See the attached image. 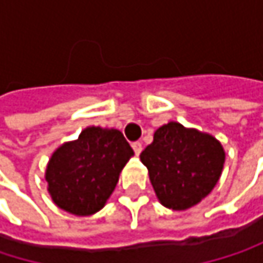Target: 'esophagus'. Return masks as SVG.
Wrapping results in <instances>:
<instances>
[{"label": "esophagus", "mask_w": 263, "mask_h": 263, "mask_svg": "<svg viewBox=\"0 0 263 263\" xmlns=\"http://www.w3.org/2000/svg\"><path fill=\"white\" fill-rule=\"evenodd\" d=\"M132 149H134V152L138 155V154L141 152V143H140V141H134V143H132Z\"/></svg>", "instance_id": "esophagus-1"}]
</instances>
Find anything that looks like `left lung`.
<instances>
[{
  "instance_id": "1",
  "label": "left lung",
  "mask_w": 263,
  "mask_h": 263,
  "mask_svg": "<svg viewBox=\"0 0 263 263\" xmlns=\"http://www.w3.org/2000/svg\"><path fill=\"white\" fill-rule=\"evenodd\" d=\"M140 158L160 202L172 210H185L216 185L226 154L215 137L171 122L155 131Z\"/></svg>"
}]
</instances>
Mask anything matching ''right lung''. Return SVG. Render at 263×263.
<instances>
[{
  "label": "right lung",
  "mask_w": 263,
  "mask_h": 263,
  "mask_svg": "<svg viewBox=\"0 0 263 263\" xmlns=\"http://www.w3.org/2000/svg\"><path fill=\"white\" fill-rule=\"evenodd\" d=\"M134 151L117 129L86 128L51 157L45 180L53 201L64 210L88 216L99 212Z\"/></svg>",
  "instance_id": "obj_1"
}]
</instances>
